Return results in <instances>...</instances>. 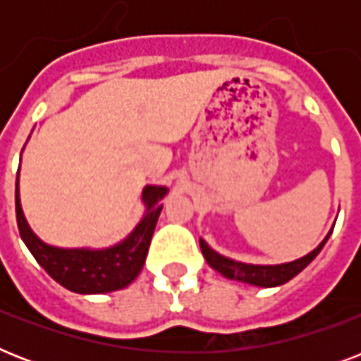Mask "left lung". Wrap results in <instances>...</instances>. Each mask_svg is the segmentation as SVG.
<instances>
[{
    "label": "left lung",
    "instance_id": "left-lung-1",
    "mask_svg": "<svg viewBox=\"0 0 361 361\" xmlns=\"http://www.w3.org/2000/svg\"><path fill=\"white\" fill-rule=\"evenodd\" d=\"M331 231H334V228H331ZM331 231L326 234L324 240L320 241L313 251L307 252V255H303V257L296 258V260H290V262L283 264H249L241 262V260H234V258L225 257V255H221V252H217L215 249H212L202 238H200V249H202V255L204 258H206V262H208L214 269H217L221 275H225L228 279L247 283V285L271 288V286L285 285L286 281H290L292 277H296L303 268H307L309 264L314 260V257L322 251L324 243L328 241V238L331 236Z\"/></svg>",
    "mask_w": 361,
    "mask_h": 361
}]
</instances>
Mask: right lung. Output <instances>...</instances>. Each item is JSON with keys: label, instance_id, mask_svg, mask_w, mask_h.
<instances>
[{"label": "right lung", "instance_id": "add662e5", "mask_svg": "<svg viewBox=\"0 0 361 361\" xmlns=\"http://www.w3.org/2000/svg\"><path fill=\"white\" fill-rule=\"evenodd\" d=\"M22 161V157H20ZM20 169L16 176V223L20 236L47 274L67 290L76 294H104L129 286L146 262L147 249L169 187L146 185L142 189L144 215L127 238L103 249L92 247H56L42 241L31 231L20 204Z\"/></svg>", "mask_w": 361, "mask_h": 361}]
</instances>
